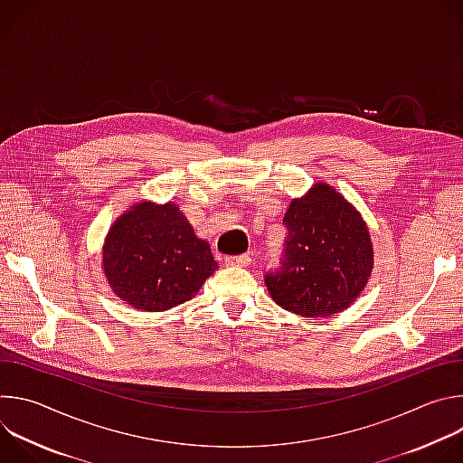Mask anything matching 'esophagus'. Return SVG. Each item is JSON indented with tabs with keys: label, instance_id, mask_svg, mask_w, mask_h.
<instances>
[{
	"label": "esophagus",
	"instance_id": "obj_1",
	"mask_svg": "<svg viewBox=\"0 0 463 463\" xmlns=\"http://www.w3.org/2000/svg\"><path fill=\"white\" fill-rule=\"evenodd\" d=\"M225 263L227 266H238V268H245L250 263V256L249 254H238V256H225Z\"/></svg>",
	"mask_w": 463,
	"mask_h": 463
}]
</instances>
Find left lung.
Masks as SVG:
<instances>
[{"label":"left lung","instance_id":"left-lung-1","mask_svg":"<svg viewBox=\"0 0 463 463\" xmlns=\"http://www.w3.org/2000/svg\"><path fill=\"white\" fill-rule=\"evenodd\" d=\"M280 263L263 275L273 300L318 318L346 309L373 266L370 234L359 213L329 184L317 183L284 216Z\"/></svg>","mask_w":463,"mask_h":463}]
</instances>
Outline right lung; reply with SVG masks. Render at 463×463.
Returning <instances> with one entry per match:
<instances>
[{"instance_id": "1", "label": "right lung", "mask_w": 463, "mask_h": 463, "mask_svg": "<svg viewBox=\"0 0 463 463\" xmlns=\"http://www.w3.org/2000/svg\"><path fill=\"white\" fill-rule=\"evenodd\" d=\"M102 258L113 291L145 311H165L190 300L218 269L211 245L195 238L172 203H139L120 216Z\"/></svg>"}]
</instances>
